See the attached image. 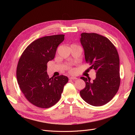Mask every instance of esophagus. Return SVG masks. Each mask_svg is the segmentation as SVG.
<instances>
[{
    "instance_id": "esophagus-1",
    "label": "esophagus",
    "mask_w": 135,
    "mask_h": 135,
    "mask_svg": "<svg viewBox=\"0 0 135 135\" xmlns=\"http://www.w3.org/2000/svg\"><path fill=\"white\" fill-rule=\"evenodd\" d=\"M69 79L71 80H76L77 79V78L75 76H70L69 77Z\"/></svg>"
}]
</instances>
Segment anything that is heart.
I'll use <instances>...</instances> for the list:
<instances>
[{
    "mask_svg": "<svg viewBox=\"0 0 135 135\" xmlns=\"http://www.w3.org/2000/svg\"><path fill=\"white\" fill-rule=\"evenodd\" d=\"M74 71V70H71V73H73Z\"/></svg>",
    "mask_w": 135,
    "mask_h": 135,
    "instance_id": "heart-1",
    "label": "heart"
}]
</instances>
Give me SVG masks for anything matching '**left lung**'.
Listing matches in <instances>:
<instances>
[{
    "label": "left lung",
    "instance_id": "1",
    "mask_svg": "<svg viewBox=\"0 0 135 135\" xmlns=\"http://www.w3.org/2000/svg\"><path fill=\"white\" fill-rule=\"evenodd\" d=\"M80 43L85 60L96 71V78H80L85 87L80 91L84 101L95 107L104 105L116 95L120 85L119 57L116 48L107 38L96 33H81Z\"/></svg>",
    "mask_w": 135,
    "mask_h": 135
}]
</instances>
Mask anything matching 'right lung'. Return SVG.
Listing matches in <instances>:
<instances>
[{
  "instance_id": "1",
  "label": "right lung",
  "mask_w": 135,
  "mask_h": 135,
  "mask_svg": "<svg viewBox=\"0 0 135 135\" xmlns=\"http://www.w3.org/2000/svg\"><path fill=\"white\" fill-rule=\"evenodd\" d=\"M65 35L46 36L28 45L20 57L16 71L20 88L26 99L36 107L49 108L60 99L68 78H55L47 74V63L55 58Z\"/></svg>"
}]
</instances>
